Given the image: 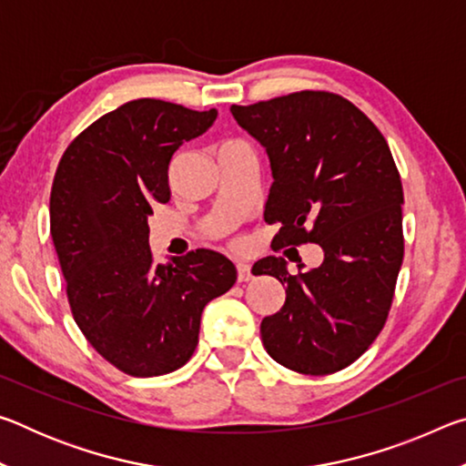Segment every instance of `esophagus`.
<instances>
[{"label": "esophagus", "instance_id": "34e87169", "mask_svg": "<svg viewBox=\"0 0 466 466\" xmlns=\"http://www.w3.org/2000/svg\"><path fill=\"white\" fill-rule=\"evenodd\" d=\"M236 271H238V281H248L252 278L248 263H238L236 265Z\"/></svg>", "mask_w": 466, "mask_h": 466}]
</instances>
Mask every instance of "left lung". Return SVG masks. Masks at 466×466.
<instances>
[{
    "label": "left lung",
    "instance_id": "left-lung-1",
    "mask_svg": "<svg viewBox=\"0 0 466 466\" xmlns=\"http://www.w3.org/2000/svg\"><path fill=\"white\" fill-rule=\"evenodd\" d=\"M230 110L269 156L265 222L279 224L275 248L314 242L325 250L320 267L298 275L283 257L255 265V275L288 286L281 310L261 322L265 350L299 374L339 372L382 330L403 265V185L390 147L333 92L302 90Z\"/></svg>",
    "mask_w": 466,
    "mask_h": 466
}]
</instances>
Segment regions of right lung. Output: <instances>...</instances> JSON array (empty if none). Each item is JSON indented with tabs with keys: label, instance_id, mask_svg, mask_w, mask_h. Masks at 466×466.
Wrapping results in <instances>:
<instances>
[{
	"label": "right lung",
	"instance_id": "right-lung-1",
	"mask_svg": "<svg viewBox=\"0 0 466 466\" xmlns=\"http://www.w3.org/2000/svg\"><path fill=\"white\" fill-rule=\"evenodd\" d=\"M216 108L137 98L102 115L63 152L51 187V236L76 325L108 364L139 378L175 372L199 341L201 312L236 267L197 248L157 265L147 218L170 199L168 167Z\"/></svg>",
	"mask_w": 466,
	"mask_h": 466
}]
</instances>
